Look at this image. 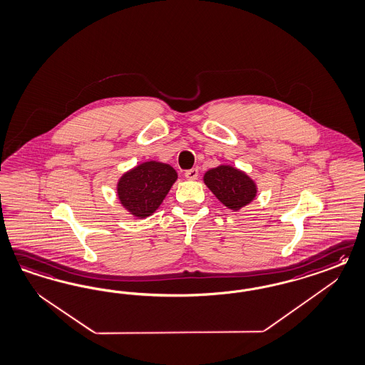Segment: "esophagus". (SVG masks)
Masks as SVG:
<instances>
[{"label": "esophagus", "instance_id": "1", "mask_svg": "<svg viewBox=\"0 0 365 365\" xmlns=\"http://www.w3.org/2000/svg\"><path fill=\"white\" fill-rule=\"evenodd\" d=\"M185 177H187L188 180H197V177H199V169H196V168L189 169V170L185 172Z\"/></svg>", "mask_w": 365, "mask_h": 365}]
</instances>
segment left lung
Here are the masks:
<instances>
[{
	"label": "left lung",
	"instance_id": "8db88e82",
	"mask_svg": "<svg viewBox=\"0 0 365 365\" xmlns=\"http://www.w3.org/2000/svg\"><path fill=\"white\" fill-rule=\"evenodd\" d=\"M204 184L231 211H239L255 200L257 182L232 165H219L204 173Z\"/></svg>",
	"mask_w": 365,
	"mask_h": 365
}]
</instances>
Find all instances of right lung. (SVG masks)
<instances>
[{
  "label": "right lung",
  "mask_w": 365,
  "mask_h": 365,
  "mask_svg": "<svg viewBox=\"0 0 365 365\" xmlns=\"http://www.w3.org/2000/svg\"><path fill=\"white\" fill-rule=\"evenodd\" d=\"M173 166L160 161H145L119 177L117 196L120 205L137 219L153 215L176 182Z\"/></svg>",
  "instance_id": "add662e5"
}]
</instances>
